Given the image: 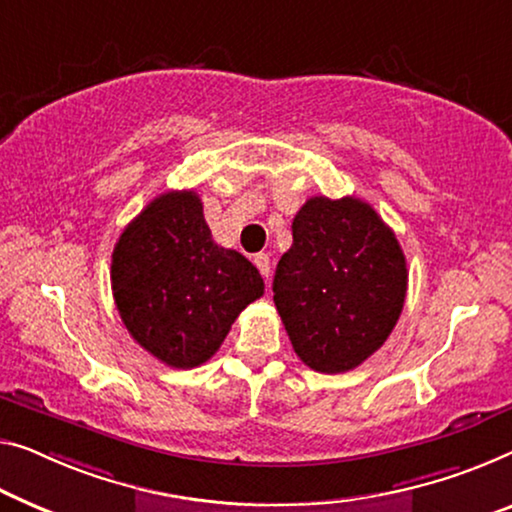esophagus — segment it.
<instances>
[{"label": "esophagus", "instance_id": "1", "mask_svg": "<svg viewBox=\"0 0 512 512\" xmlns=\"http://www.w3.org/2000/svg\"><path fill=\"white\" fill-rule=\"evenodd\" d=\"M255 266L259 269V273H262V276L269 280V276H271V259H269V255H266V253L255 255Z\"/></svg>", "mask_w": 512, "mask_h": 512}]
</instances>
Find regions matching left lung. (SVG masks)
Wrapping results in <instances>:
<instances>
[{"instance_id": "obj_1", "label": "left lung", "mask_w": 512, "mask_h": 512, "mask_svg": "<svg viewBox=\"0 0 512 512\" xmlns=\"http://www.w3.org/2000/svg\"><path fill=\"white\" fill-rule=\"evenodd\" d=\"M273 301L296 356L338 375L384 345L407 296V259L391 227L356 197H310L292 223Z\"/></svg>"}]
</instances>
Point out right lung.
I'll return each mask as SVG.
<instances>
[{
  "mask_svg": "<svg viewBox=\"0 0 512 512\" xmlns=\"http://www.w3.org/2000/svg\"><path fill=\"white\" fill-rule=\"evenodd\" d=\"M110 278L133 340L179 370L207 363L241 310L264 294L255 266L213 241L193 190L158 195L126 225Z\"/></svg>",
  "mask_w": 512,
  "mask_h": 512,
  "instance_id": "obj_1",
  "label": "right lung"
}]
</instances>
